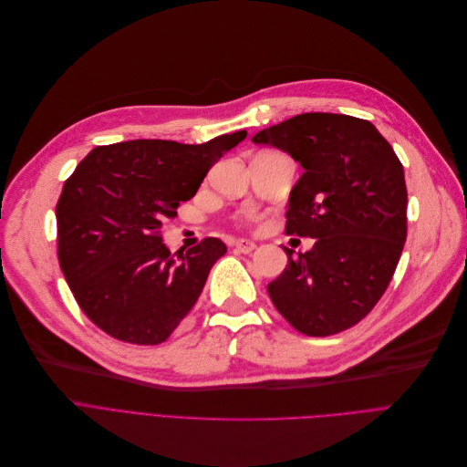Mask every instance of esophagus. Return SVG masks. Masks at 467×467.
<instances>
[{"label": "esophagus", "instance_id": "1", "mask_svg": "<svg viewBox=\"0 0 467 467\" xmlns=\"http://www.w3.org/2000/svg\"><path fill=\"white\" fill-rule=\"evenodd\" d=\"M234 246H235V251H239L243 254H249V253H253L256 249V243H253L249 239H237L234 243Z\"/></svg>", "mask_w": 467, "mask_h": 467}]
</instances>
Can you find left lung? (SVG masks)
Here are the masks:
<instances>
[{
  "label": "left lung",
  "mask_w": 467,
  "mask_h": 467,
  "mask_svg": "<svg viewBox=\"0 0 467 467\" xmlns=\"http://www.w3.org/2000/svg\"><path fill=\"white\" fill-rule=\"evenodd\" d=\"M253 141L288 152L304 175L292 188L286 235L313 237L267 285L273 306L297 332L339 334L358 324L389 288L407 237L403 166L364 119L304 113Z\"/></svg>",
  "instance_id": "8db88e82"
}]
</instances>
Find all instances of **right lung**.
Returning <instances> with one entry per match:
<instances>
[{
    "label": "right lung",
    "instance_id": "1",
    "mask_svg": "<svg viewBox=\"0 0 467 467\" xmlns=\"http://www.w3.org/2000/svg\"><path fill=\"white\" fill-rule=\"evenodd\" d=\"M246 131L202 145L135 140L96 147L57 205L58 262L85 315L133 345L166 341L198 301L226 244L205 237L175 258L161 226L196 196L214 163Z\"/></svg>",
    "mask_w": 467,
    "mask_h": 467
}]
</instances>
